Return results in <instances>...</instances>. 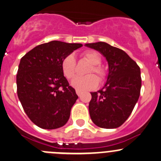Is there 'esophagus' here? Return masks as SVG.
I'll return each mask as SVG.
<instances>
[{
    "label": "esophagus",
    "mask_w": 161,
    "mask_h": 161,
    "mask_svg": "<svg viewBox=\"0 0 161 161\" xmlns=\"http://www.w3.org/2000/svg\"><path fill=\"white\" fill-rule=\"evenodd\" d=\"M75 92H76V94H77L79 96H80L81 94H82V92H81V91H79V90H76Z\"/></svg>",
    "instance_id": "esophagus-1"
}]
</instances>
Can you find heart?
I'll return each instance as SVG.
<instances>
[{
  "mask_svg": "<svg viewBox=\"0 0 161 161\" xmlns=\"http://www.w3.org/2000/svg\"><path fill=\"white\" fill-rule=\"evenodd\" d=\"M82 57L89 63L92 64V66L89 68L86 72L89 75L75 77L72 81V86L78 90H91L97 87L99 85V80L102 82L106 79L107 72L106 69L100 65L102 58L97 52L86 51L82 53ZM61 66L64 75L68 79H72L75 76L76 72V61L74 55L69 54L64 57L61 63ZM92 74H96L98 78L92 75ZM98 78L99 79L98 80Z\"/></svg>",
  "mask_w": 161,
  "mask_h": 161,
  "instance_id": "b5f03b06",
  "label": "heart"
}]
</instances>
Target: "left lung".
Returning a JSON list of instances; mask_svg holds the SVG:
<instances>
[{
  "label": "left lung",
  "mask_w": 161,
  "mask_h": 161,
  "mask_svg": "<svg viewBox=\"0 0 161 161\" xmlns=\"http://www.w3.org/2000/svg\"><path fill=\"white\" fill-rule=\"evenodd\" d=\"M85 45L100 52L109 65L107 80L103 89L90 92L91 119L101 128L119 127L128 119L138 101L141 89L140 67L124 51L106 42Z\"/></svg>",
  "instance_id": "left-lung-1"
}]
</instances>
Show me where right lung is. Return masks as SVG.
<instances>
[{
  "label": "right lung",
  "mask_w": 161,
  "mask_h": 161,
  "mask_svg": "<svg viewBox=\"0 0 161 161\" xmlns=\"http://www.w3.org/2000/svg\"><path fill=\"white\" fill-rule=\"evenodd\" d=\"M82 44L52 41L38 45L21 58L17 92L27 116L38 127H62L78 96L62 70V59Z\"/></svg>",
  "instance_id": "obj_1"
}]
</instances>
